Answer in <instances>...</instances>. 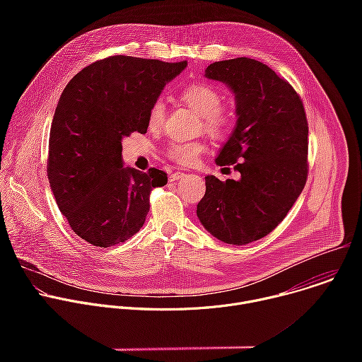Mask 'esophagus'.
<instances>
[{"instance_id":"34e87169","label":"esophagus","mask_w":362,"mask_h":362,"mask_svg":"<svg viewBox=\"0 0 362 362\" xmlns=\"http://www.w3.org/2000/svg\"><path fill=\"white\" fill-rule=\"evenodd\" d=\"M183 176H185V173H183V172H172V173L169 175V180H170V182H175V180L182 179Z\"/></svg>"}]
</instances>
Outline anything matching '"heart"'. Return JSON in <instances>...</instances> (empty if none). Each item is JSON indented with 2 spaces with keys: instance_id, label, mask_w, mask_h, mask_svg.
<instances>
[{
  "instance_id": "b5f03b06",
  "label": "heart",
  "mask_w": 362,
  "mask_h": 362,
  "mask_svg": "<svg viewBox=\"0 0 362 362\" xmlns=\"http://www.w3.org/2000/svg\"><path fill=\"white\" fill-rule=\"evenodd\" d=\"M182 98L202 116L203 129L215 139L226 137L235 124L233 113L223 107L222 93L209 83H193L185 87ZM166 107L162 100H154L148 109L147 122L151 129H158L165 120ZM204 151V143L199 140H173L168 148L166 156L182 166H190L197 162Z\"/></svg>"
}]
</instances>
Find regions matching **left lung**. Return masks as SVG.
Listing matches in <instances>:
<instances>
[{
    "instance_id": "left-lung-1",
    "label": "left lung",
    "mask_w": 362,
    "mask_h": 362,
    "mask_svg": "<svg viewBox=\"0 0 362 362\" xmlns=\"http://www.w3.org/2000/svg\"><path fill=\"white\" fill-rule=\"evenodd\" d=\"M204 73L235 93L238 123L216 163L235 165L240 179L222 182L206 176L196 214L219 240L246 245L267 236L285 219L306 183L303 103L285 78L253 59L216 62Z\"/></svg>"
}]
</instances>
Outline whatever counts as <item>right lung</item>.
Listing matches in <instances>:
<instances>
[{
    "label": "right lung",
    "instance_id": "right-lung-1",
    "mask_svg": "<svg viewBox=\"0 0 362 362\" xmlns=\"http://www.w3.org/2000/svg\"><path fill=\"white\" fill-rule=\"evenodd\" d=\"M186 62L132 56L97 60L66 86L51 123L47 175L70 228L94 246L127 240L143 226L150 193L168 183L156 168H123L122 139L148 127L147 115Z\"/></svg>",
    "mask_w": 362,
    "mask_h": 362
}]
</instances>
